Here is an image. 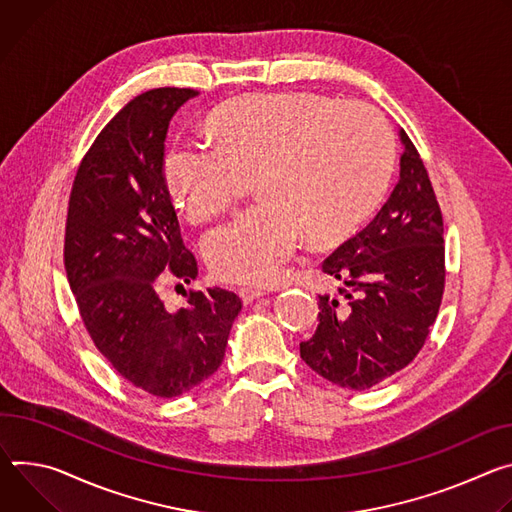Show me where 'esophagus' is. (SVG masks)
Masks as SVG:
<instances>
[{
  "mask_svg": "<svg viewBox=\"0 0 512 512\" xmlns=\"http://www.w3.org/2000/svg\"><path fill=\"white\" fill-rule=\"evenodd\" d=\"M264 295H266V291H262V289H240V297H242V301H244L246 305L254 303L256 299H260V297H264Z\"/></svg>",
  "mask_w": 512,
  "mask_h": 512,
  "instance_id": "34e87169",
  "label": "esophagus"
}]
</instances>
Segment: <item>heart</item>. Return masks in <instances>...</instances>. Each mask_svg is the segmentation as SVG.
Listing matches in <instances>:
<instances>
[{
    "label": "heart",
    "instance_id": "b5f03b06",
    "mask_svg": "<svg viewBox=\"0 0 512 512\" xmlns=\"http://www.w3.org/2000/svg\"><path fill=\"white\" fill-rule=\"evenodd\" d=\"M209 132L215 144H170L164 181L191 223L232 209L256 183L260 203L203 242L211 272L234 285L278 280L303 234H346L374 205L392 160V134L374 105L315 93L232 99L211 113Z\"/></svg>",
    "mask_w": 512,
    "mask_h": 512
}]
</instances>
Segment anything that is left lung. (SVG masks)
I'll list each match as a JSON object with an SVG mask.
<instances>
[{
    "label": "left lung",
    "instance_id": "left-lung-1",
    "mask_svg": "<svg viewBox=\"0 0 512 512\" xmlns=\"http://www.w3.org/2000/svg\"><path fill=\"white\" fill-rule=\"evenodd\" d=\"M401 177L376 217L321 264L342 282L319 295V325L301 358L325 380L366 390L409 366L437 319L445 287L443 217L407 136Z\"/></svg>",
    "mask_w": 512,
    "mask_h": 512
}]
</instances>
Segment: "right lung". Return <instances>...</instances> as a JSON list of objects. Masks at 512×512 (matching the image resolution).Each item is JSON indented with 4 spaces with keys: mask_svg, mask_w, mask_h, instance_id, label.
<instances>
[{
    "mask_svg": "<svg viewBox=\"0 0 512 512\" xmlns=\"http://www.w3.org/2000/svg\"><path fill=\"white\" fill-rule=\"evenodd\" d=\"M195 89L160 87L134 97L99 132L73 183L65 268L95 348L134 386L173 399L223 362L242 299L219 287L189 291L168 311L158 297L173 276L197 278L164 181V140Z\"/></svg>",
    "mask_w": 512,
    "mask_h": 512,
    "instance_id": "1",
    "label": "right lung"
}]
</instances>
